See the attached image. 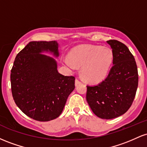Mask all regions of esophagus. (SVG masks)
<instances>
[{"instance_id":"esophagus-1","label":"esophagus","mask_w":147,"mask_h":147,"mask_svg":"<svg viewBox=\"0 0 147 147\" xmlns=\"http://www.w3.org/2000/svg\"><path fill=\"white\" fill-rule=\"evenodd\" d=\"M80 83H82V82H81L78 79H75V86H77V85H78V84H79Z\"/></svg>"}]
</instances>
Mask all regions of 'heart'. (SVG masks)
<instances>
[{"label": "heart", "instance_id": "obj_1", "mask_svg": "<svg viewBox=\"0 0 147 147\" xmlns=\"http://www.w3.org/2000/svg\"><path fill=\"white\" fill-rule=\"evenodd\" d=\"M64 63L71 70L82 67V75L90 83H99L107 77L113 62V52L110 48L99 45H84L72 50Z\"/></svg>", "mask_w": 147, "mask_h": 147}]
</instances>
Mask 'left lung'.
I'll return each mask as SVG.
<instances>
[{"label":"left lung","instance_id":"8db88e82","mask_svg":"<svg viewBox=\"0 0 147 147\" xmlns=\"http://www.w3.org/2000/svg\"><path fill=\"white\" fill-rule=\"evenodd\" d=\"M113 65L109 75L95 86H87L86 100L97 117L111 119L122 115L132 105L138 86V68L129 48L117 40H109Z\"/></svg>","mask_w":147,"mask_h":147}]
</instances>
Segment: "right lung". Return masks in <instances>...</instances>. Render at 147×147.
<instances>
[{
    "mask_svg": "<svg viewBox=\"0 0 147 147\" xmlns=\"http://www.w3.org/2000/svg\"><path fill=\"white\" fill-rule=\"evenodd\" d=\"M43 52L58 57L57 42L28 43L15 58L10 79L13 98L22 112L35 120L48 122L62 113L75 89V78L60 74L56 61Z\"/></svg>",
    "mask_w": 147,
    "mask_h": 147,
    "instance_id": "obj_1",
    "label": "right lung"
}]
</instances>
